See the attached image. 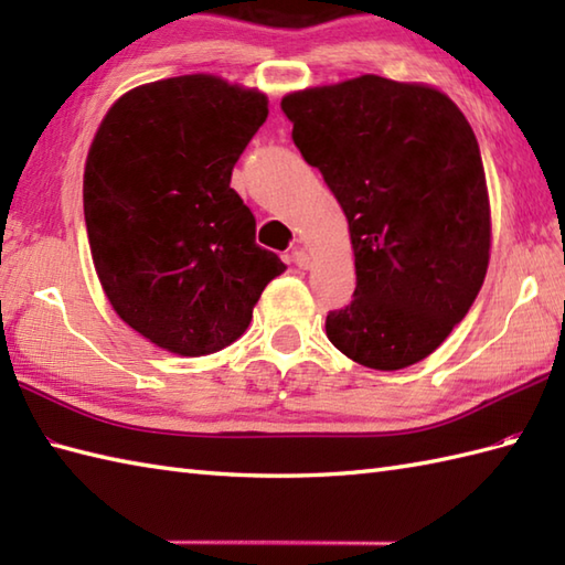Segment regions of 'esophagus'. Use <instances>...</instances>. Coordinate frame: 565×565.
Returning <instances> with one entry per match:
<instances>
[{
  "mask_svg": "<svg viewBox=\"0 0 565 565\" xmlns=\"http://www.w3.org/2000/svg\"><path fill=\"white\" fill-rule=\"evenodd\" d=\"M291 262L296 264L298 269H310V255L306 247H294L291 249Z\"/></svg>",
  "mask_w": 565,
  "mask_h": 565,
  "instance_id": "1",
  "label": "esophagus"
}]
</instances>
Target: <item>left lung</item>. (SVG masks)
<instances>
[{"mask_svg":"<svg viewBox=\"0 0 565 565\" xmlns=\"http://www.w3.org/2000/svg\"><path fill=\"white\" fill-rule=\"evenodd\" d=\"M281 109L350 223L354 301L328 316V340L369 369L423 362L466 318L490 262L471 124L431 84L379 75L291 92Z\"/></svg>","mask_w":565,"mask_h":565,"instance_id":"obj_1","label":"left lung"}]
</instances>
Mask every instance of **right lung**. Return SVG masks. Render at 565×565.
<instances>
[{"label":"right lung","mask_w":565,"mask_h":565,"mask_svg":"<svg viewBox=\"0 0 565 565\" xmlns=\"http://www.w3.org/2000/svg\"><path fill=\"white\" fill-rule=\"evenodd\" d=\"M259 89L182 75L121 94L84 164V221L116 316L160 350L203 356L243 334L286 264L255 243L231 174L267 121Z\"/></svg>","instance_id":"1"}]
</instances>
